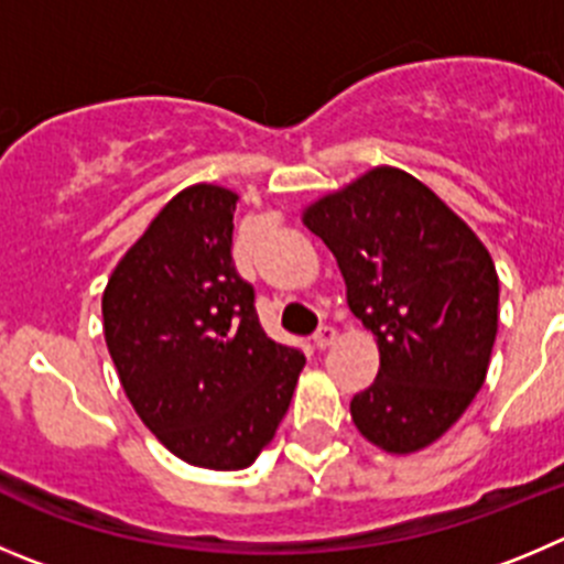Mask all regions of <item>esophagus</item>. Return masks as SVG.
Masks as SVG:
<instances>
[{"label": "esophagus", "mask_w": 564, "mask_h": 564, "mask_svg": "<svg viewBox=\"0 0 564 564\" xmlns=\"http://www.w3.org/2000/svg\"><path fill=\"white\" fill-rule=\"evenodd\" d=\"M336 341V328L334 325H319L317 334H314V345L319 347V350H325V347H330Z\"/></svg>", "instance_id": "34e87169"}]
</instances>
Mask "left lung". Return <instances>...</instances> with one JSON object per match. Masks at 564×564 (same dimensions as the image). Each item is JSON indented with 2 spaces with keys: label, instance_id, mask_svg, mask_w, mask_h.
I'll return each mask as SVG.
<instances>
[{
  "label": "left lung",
  "instance_id": "1",
  "mask_svg": "<svg viewBox=\"0 0 564 564\" xmlns=\"http://www.w3.org/2000/svg\"><path fill=\"white\" fill-rule=\"evenodd\" d=\"M376 334L381 367L350 401L365 440L414 454L440 440L487 378L498 334V272L487 247L425 183L376 166L303 210Z\"/></svg>",
  "mask_w": 564,
  "mask_h": 564
}]
</instances>
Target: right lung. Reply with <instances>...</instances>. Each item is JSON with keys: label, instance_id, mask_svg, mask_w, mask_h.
I'll return each instance as SVG.
<instances>
[{"label": "right lung", "instance_id": "obj_1", "mask_svg": "<svg viewBox=\"0 0 564 564\" xmlns=\"http://www.w3.org/2000/svg\"><path fill=\"white\" fill-rule=\"evenodd\" d=\"M239 194L194 183L158 210L102 292V328L141 423L177 456L241 470L267 448L306 356L258 323L234 267Z\"/></svg>", "mask_w": 564, "mask_h": 564}]
</instances>
